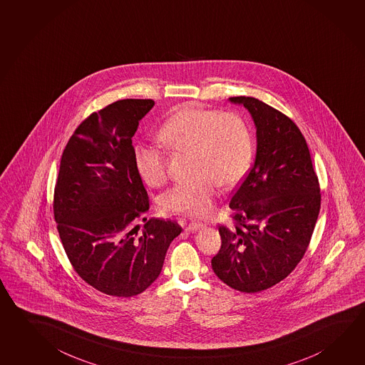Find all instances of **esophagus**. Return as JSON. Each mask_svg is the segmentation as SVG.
I'll list each match as a JSON object with an SVG mask.
<instances>
[{
    "label": "esophagus",
    "instance_id": "1",
    "mask_svg": "<svg viewBox=\"0 0 365 365\" xmlns=\"http://www.w3.org/2000/svg\"><path fill=\"white\" fill-rule=\"evenodd\" d=\"M205 226L206 225H205L203 222H199V221H192V222L187 225V230H190V232H198V230H202Z\"/></svg>",
    "mask_w": 365,
    "mask_h": 365
}]
</instances>
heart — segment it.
Segmentation results:
<instances>
[{"label":"heart","instance_id":"1","mask_svg":"<svg viewBox=\"0 0 365 365\" xmlns=\"http://www.w3.org/2000/svg\"><path fill=\"white\" fill-rule=\"evenodd\" d=\"M157 139L171 152L192 153L195 179L178 182L163 195V207L171 213L202 217L211 213L217 184L237 185L248 173L253 158L252 135L237 112H219L184 106L160 127ZM135 165L148 185H163L166 158L153 146L135 149Z\"/></svg>","mask_w":365,"mask_h":365}]
</instances>
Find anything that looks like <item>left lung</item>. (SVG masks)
Listing matches in <instances>:
<instances>
[{"label":"left lung","instance_id":"left-lung-1","mask_svg":"<svg viewBox=\"0 0 365 365\" xmlns=\"http://www.w3.org/2000/svg\"><path fill=\"white\" fill-rule=\"evenodd\" d=\"M256 126L252 168L232 194L234 225H221L213 272L237 291H265L287 278L310 243L320 211V187L304 135L264 101L229 98Z\"/></svg>","mask_w":365,"mask_h":365}]
</instances>
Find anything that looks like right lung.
Listing matches in <instances>:
<instances>
[{
  "instance_id": "obj_1",
  "label": "right lung",
  "mask_w": 365,
  "mask_h": 365,
  "mask_svg": "<svg viewBox=\"0 0 365 365\" xmlns=\"http://www.w3.org/2000/svg\"><path fill=\"white\" fill-rule=\"evenodd\" d=\"M152 99L118 100L83 120L66 144L53 192V216L81 278L115 297L145 291L162 272L181 226L146 220L148 192L135 165L133 138Z\"/></svg>"
}]
</instances>
